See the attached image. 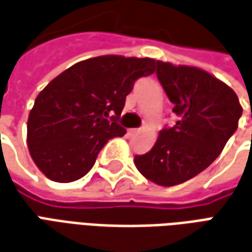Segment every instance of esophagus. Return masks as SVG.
<instances>
[{
	"instance_id": "34e87169",
	"label": "esophagus",
	"mask_w": 252,
	"mask_h": 252,
	"mask_svg": "<svg viewBox=\"0 0 252 252\" xmlns=\"http://www.w3.org/2000/svg\"><path fill=\"white\" fill-rule=\"evenodd\" d=\"M137 132H139V129H137V128H131V129H128V133H129V135H136Z\"/></svg>"
}]
</instances>
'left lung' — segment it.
<instances>
[{"label":"left lung","instance_id":"1","mask_svg":"<svg viewBox=\"0 0 252 252\" xmlns=\"http://www.w3.org/2000/svg\"><path fill=\"white\" fill-rule=\"evenodd\" d=\"M157 75L174 104L177 123L154 147L136 155V169L160 186L180 185L205 170L236 131L243 108L236 93L205 70L157 61Z\"/></svg>","mask_w":252,"mask_h":252}]
</instances>
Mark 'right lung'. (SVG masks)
<instances>
[{
  "instance_id": "1",
  "label": "right lung",
  "mask_w": 252,
  "mask_h": 252,
  "mask_svg": "<svg viewBox=\"0 0 252 252\" xmlns=\"http://www.w3.org/2000/svg\"><path fill=\"white\" fill-rule=\"evenodd\" d=\"M154 71L151 58L102 55L54 78L36 97L27 124L28 150L41 173L62 184L88 174L106 142L126 135L116 119L135 81Z\"/></svg>"
}]
</instances>
